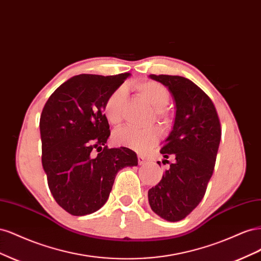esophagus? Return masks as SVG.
Instances as JSON below:
<instances>
[{"label":"esophagus","instance_id":"34e87169","mask_svg":"<svg viewBox=\"0 0 261 261\" xmlns=\"http://www.w3.org/2000/svg\"><path fill=\"white\" fill-rule=\"evenodd\" d=\"M146 158L144 156V155H141V154H139L138 155V163L141 165V164H145L146 163Z\"/></svg>","mask_w":261,"mask_h":261}]
</instances>
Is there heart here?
Returning <instances> with one entry per match:
<instances>
[{
    "label": "heart",
    "instance_id": "b5f03b06",
    "mask_svg": "<svg viewBox=\"0 0 261 261\" xmlns=\"http://www.w3.org/2000/svg\"><path fill=\"white\" fill-rule=\"evenodd\" d=\"M135 88L148 103L154 109L156 120L164 122L167 118L165 107L169 105L171 94L167 87L152 81H144L134 85ZM126 88L120 87L107 98L103 106V113L107 121L111 125H118L123 118V108L126 100ZM160 134L156 128L139 129L133 126H125L113 134V141L117 146L135 149L144 152L153 147L159 140Z\"/></svg>",
    "mask_w": 261,
    "mask_h": 261
}]
</instances>
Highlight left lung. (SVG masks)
Returning <instances> with one entry per match:
<instances>
[{
  "mask_svg": "<svg viewBox=\"0 0 261 261\" xmlns=\"http://www.w3.org/2000/svg\"><path fill=\"white\" fill-rule=\"evenodd\" d=\"M168 87L176 106L173 129L160 152L170 168L148 192L149 204L162 219L176 222L197 206L212 176L221 139V124L211 99L181 76L149 75ZM171 156L173 162L167 159ZM160 164V161L158 162Z\"/></svg>",
  "mask_w": 261,
  "mask_h": 261,
  "instance_id": "obj_1",
  "label": "left lung"
}]
</instances>
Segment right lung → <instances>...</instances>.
I'll list each match as a JSON object with an SVG mask.
<instances>
[{
  "instance_id": "add662e5",
  "label": "right lung",
  "mask_w": 261,
  "mask_h": 261,
  "mask_svg": "<svg viewBox=\"0 0 261 261\" xmlns=\"http://www.w3.org/2000/svg\"><path fill=\"white\" fill-rule=\"evenodd\" d=\"M130 74H82L62 84L40 116L42 167L50 192L73 216L96 212L107 202L116 173L138 164L133 150L106 146L107 98Z\"/></svg>"
}]
</instances>
